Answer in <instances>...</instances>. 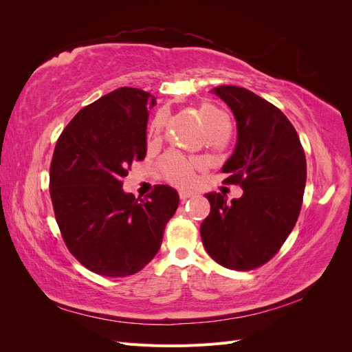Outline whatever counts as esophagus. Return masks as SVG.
<instances>
[{
    "label": "esophagus",
    "instance_id": "obj_1",
    "mask_svg": "<svg viewBox=\"0 0 352 352\" xmlns=\"http://www.w3.org/2000/svg\"><path fill=\"white\" fill-rule=\"evenodd\" d=\"M192 197H195L194 190H186V189H180L179 190V198L182 199V201H185L188 198H192Z\"/></svg>",
    "mask_w": 352,
    "mask_h": 352
}]
</instances>
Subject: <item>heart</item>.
Wrapping results in <instances>:
<instances>
[{
    "label": "heart",
    "mask_w": 352,
    "mask_h": 352,
    "mask_svg": "<svg viewBox=\"0 0 352 352\" xmlns=\"http://www.w3.org/2000/svg\"><path fill=\"white\" fill-rule=\"evenodd\" d=\"M199 116L208 129V132H212L223 123H226L225 114H223L219 109L212 107L210 104L202 105L199 109ZM157 129H158V123L154 124V131ZM197 167H199V163L194 162V160H188L179 154H168L163 160V164H162L166 179L176 185H189L192 182L194 172Z\"/></svg>",
    "instance_id": "b5f03b06"
}]
</instances>
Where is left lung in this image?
I'll return each mask as SVG.
<instances>
[{
    "mask_svg": "<svg viewBox=\"0 0 352 352\" xmlns=\"http://www.w3.org/2000/svg\"><path fill=\"white\" fill-rule=\"evenodd\" d=\"M236 119L235 151L223 166L225 184L239 185L230 202L210 192V214L201 223L210 257L232 270L248 272L272 260L300 216L307 162L295 127L274 105L254 92L223 85L211 89Z\"/></svg>",
    "mask_w": 352,
    "mask_h": 352,
    "instance_id": "1",
    "label": "left lung"
}]
</instances>
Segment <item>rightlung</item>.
Here are the masks:
<instances>
[{"label": "right lung", "mask_w": 352, "mask_h": 352, "mask_svg": "<svg viewBox=\"0 0 352 352\" xmlns=\"http://www.w3.org/2000/svg\"><path fill=\"white\" fill-rule=\"evenodd\" d=\"M155 97L119 88L83 107L61 132L50 166V195L69 251L88 270L124 278L158 252L179 206L173 188L157 185L144 199L123 177L146 154V123Z\"/></svg>", "instance_id": "right-lung-1"}]
</instances>
